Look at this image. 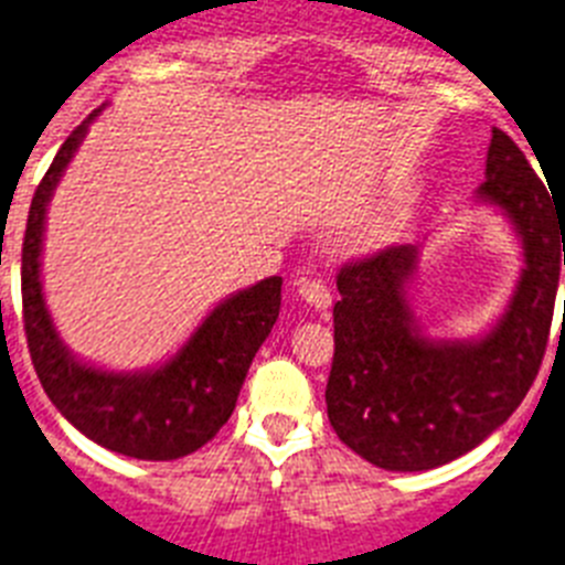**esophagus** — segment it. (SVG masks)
I'll use <instances>...</instances> for the list:
<instances>
[{
    "instance_id": "1",
    "label": "esophagus",
    "mask_w": 565,
    "mask_h": 565,
    "mask_svg": "<svg viewBox=\"0 0 565 565\" xmlns=\"http://www.w3.org/2000/svg\"><path fill=\"white\" fill-rule=\"evenodd\" d=\"M296 290L298 296L305 298L310 307H316V310H328L330 307V290L322 281H316V278H298Z\"/></svg>"
}]
</instances>
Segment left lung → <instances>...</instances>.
Listing matches in <instances>:
<instances>
[{"instance_id": "8db88e82", "label": "left lung", "mask_w": 565, "mask_h": 565, "mask_svg": "<svg viewBox=\"0 0 565 565\" xmlns=\"http://www.w3.org/2000/svg\"><path fill=\"white\" fill-rule=\"evenodd\" d=\"M476 200L502 211L525 260L505 313L484 337H426L409 301L415 243L388 246L337 275L328 417L339 441L383 470H433L479 447L513 415L543 362L561 258L565 264V217L525 153L497 127Z\"/></svg>"}]
</instances>
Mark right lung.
I'll list each match as a JSON object with an SVG mask.
<instances>
[{"label":"right lung","mask_w":565,"mask_h":565,"mask_svg":"<svg viewBox=\"0 0 565 565\" xmlns=\"http://www.w3.org/2000/svg\"><path fill=\"white\" fill-rule=\"evenodd\" d=\"M98 116L95 109L72 130L31 200L22 241V322L36 377L68 424L121 456L173 461L209 444L235 412L246 371L281 310V278L269 275L223 298L156 369L107 371L77 360L45 307L40 255L49 200Z\"/></svg>","instance_id":"add662e5"}]
</instances>
